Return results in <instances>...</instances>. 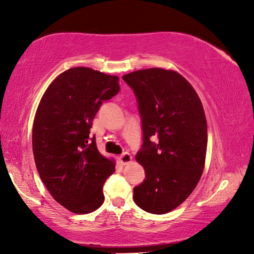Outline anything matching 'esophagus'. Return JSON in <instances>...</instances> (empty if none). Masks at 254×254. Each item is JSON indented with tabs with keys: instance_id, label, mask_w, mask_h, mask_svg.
Masks as SVG:
<instances>
[{
	"instance_id": "34e87169",
	"label": "esophagus",
	"mask_w": 254,
	"mask_h": 254,
	"mask_svg": "<svg viewBox=\"0 0 254 254\" xmlns=\"http://www.w3.org/2000/svg\"><path fill=\"white\" fill-rule=\"evenodd\" d=\"M119 161L121 164H127V163H129L131 161V156L129 152H124V154H121L119 156Z\"/></svg>"
}]
</instances>
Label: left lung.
Returning <instances> with one entry per match:
<instances>
[{
    "mask_svg": "<svg viewBox=\"0 0 254 254\" xmlns=\"http://www.w3.org/2000/svg\"><path fill=\"white\" fill-rule=\"evenodd\" d=\"M136 97L142 145L136 161L145 179L133 199L151 214L182 204L202 176L207 151V121L199 96L173 70L150 68L123 76Z\"/></svg>",
    "mask_w": 254,
    "mask_h": 254,
    "instance_id": "left-lung-1",
    "label": "left lung"
}]
</instances>
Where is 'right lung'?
Masks as SVG:
<instances>
[{
  "label": "right lung",
  "mask_w": 254,
  "mask_h": 254,
  "mask_svg": "<svg viewBox=\"0 0 254 254\" xmlns=\"http://www.w3.org/2000/svg\"><path fill=\"white\" fill-rule=\"evenodd\" d=\"M119 90L118 76L70 68L52 82L38 106L32 130L37 170L54 200L75 214L102 206L103 186L116 171L90 128L103 103Z\"/></svg>",
  "instance_id": "obj_1"
}]
</instances>
